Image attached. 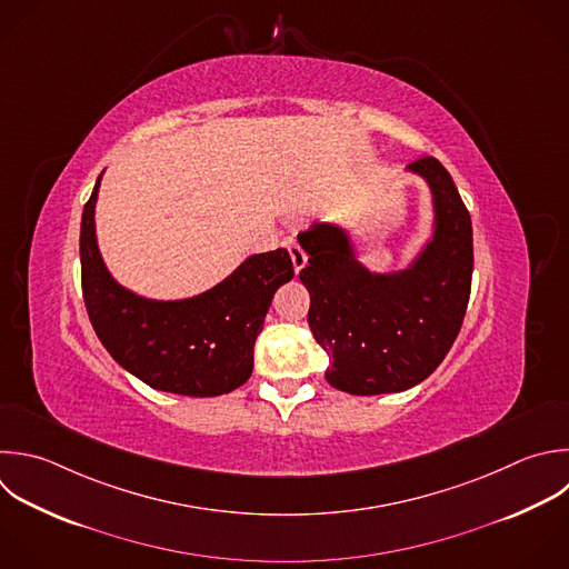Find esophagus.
<instances>
[{"mask_svg":"<svg viewBox=\"0 0 569 569\" xmlns=\"http://www.w3.org/2000/svg\"><path fill=\"white\" fill-rule=\"evenodd\" d=\"M284 247H287V251H289V256H291L293 271H296V273H300V271L305 269V264H307V253H305V251H302V247H300V244H296L293 240H287V242H284Z\"/></svg>","mask_w":569,"mask_h":569,"instance_id":"esophagus-1","label":"esophagus"}]
</instances>
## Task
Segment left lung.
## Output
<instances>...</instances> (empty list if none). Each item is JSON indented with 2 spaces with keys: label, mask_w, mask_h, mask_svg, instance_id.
<instances>
[{
  "label": "left lung",
  "mask_w": 569,
  "mask_h": 569,
  "mask_svg": "<svg viewBox=\"0 0 569 569\" xmlns=\"http://www.w3.org/2000/svg\"><path fill=\"white\" fill-rule=\"evenodd\" d=\"M433 193L436 231L411 269L369 273L345 231L311 224L300 244L309 264V327L329 353L327 382L353 396L405 391L422 382L451 349L467 311L473 271L469 211L449 176L431 156L409 164Z\"/></svg>",
  "instance_id": "8db88e82"
}]
</instances>
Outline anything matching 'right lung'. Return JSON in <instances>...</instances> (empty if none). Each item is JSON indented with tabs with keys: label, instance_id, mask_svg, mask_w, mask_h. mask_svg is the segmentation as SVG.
<instances>
[{
	"label": "right lung",
	"instance_id": "1",
	"mask_svg": "<svg viewBox=\"0 0 569 569\" xmlns=\"http://www.w3.org/2000/svg\"><path fill=\"white\" fill-rule=\"evenodd\" d=\"M96 189L80 231L82 296L104 349L153 389L180 396H220L253 371V345L278 287L293 278L287 249L244 260L227 280L189 300L158 302L120 287L96 240Z\"/></svg>",
	"mask_w": 569,
	"mask_h": 569
}]
</instances>
